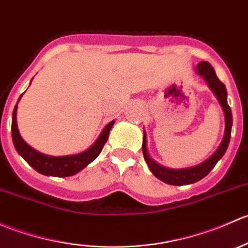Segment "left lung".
Returning <instances> with one entry per match:
<instances>
[{
	"label": "left lung",
	"mask_w": 248,
	"mask_h": 248,
	"mask_svg": "<svg viewBox=\"0 0 248 248\" xmlns=\"http://www.w3.org/2000/svg\"><path fill=\"white\" fill-rule=\"evenodd\" d=\"M197 73L201 74V76L206 80L207 85L210 86V89L214 91V93L216 94V97L218 98L219 103H221L222 108L224 111V117H226V129H224V137L222 140L221 145L217 149V151L212 155L210 158H207L206 161L202 162V163L198 164L196 167H192V168L187 169H168L164 168V167L157 164L154 159H151L147 155L146 150V136H145L144 132V139H142V155H144V158L146 161L147 166H149L150 170L152 171V174L156 177H158L159 180H162L163 182L169 185H174V186H182V185H189L194 184V182L199 181L202 177L206 176L210 171L214 169V167L216 166L217 162L223 157V155L226 154L227 149H228L229 141H231V133H232V110L231 107L228 106V102H227V90L224 86L223 82L218 79L216 76V72H215L214 67L209 63L207 61H202L201 63L197 66Z\"/></svg>",
	"instance_id": "obj_1"
}]
</instances>
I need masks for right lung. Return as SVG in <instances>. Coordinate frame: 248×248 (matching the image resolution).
I'll return each instance as SVG.
<instances>
[{"label":"right lung","mask_w":248,"mask_h":248,"mask_svg":"<svg viewBox=\"0 0 248 248\" xmlns=\"http://www.w3.org/2000/svg\"><path fill=\"white\" fill-rule=\"evenodd\" d=\"M22 96V94H21ZM19 97V101L21 98ZM17 101V102H19ZM16 108L13 110V116H12V138H13L14 146H16V151L19 155H21L22 158L38 172L47 176H57V177H66L72 176V175L77 174L81 169H84L87 164L91 163L92 161L97 158L99 154H101L102 149H103L104 144L107 142L109 137V132L111 129L112 124L115 121L109 122L106 126V128L102 131L101 136L96 140L91 147L86 150V151L81 152L78 155H72V156H62V157H52L46 156V155L41 154V152L36 151L32 149L30 145H27L21 138L17 129L16 124Z\"/></svg>","instance_id":"add662e5"}]
</instances>
